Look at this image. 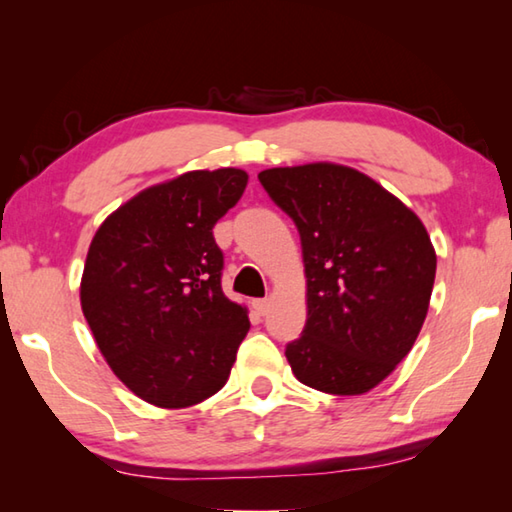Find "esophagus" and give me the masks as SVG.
Segmentation results:
<instances>
[{
    "instance_id": "obj_1",
    "label": "esophagus",
    "mask_w": 512,
    "mask_h": 512,
    "mask_svg": "<svg viewBox=\"0 0 512 512\" xmlns=\"http://www.w3.org/2000/svg\"><path fill=\"white\" fill-rule=\"evenodd\" d=\"M253 307H255V311L259 316H266L268 314V309H271V300L268 298H264V300H255L253 302Z\"/></svg>"
}]
</instances>
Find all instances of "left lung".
Masks as SVG:
<instances>
[{
	"instance_id": "1",
	"label": "left lung",
	"mask_w": 512,
	"mask_h": 512,
	"mask_svg": "<svg viewBox=\"0 0 512 512\" xmlns=\"http://www.w3.org/2000/svg\"><path fill=\"white\" fill-rule=\"evenodd\" d=\"M300 232L307 323L287 345L293 375L332 395H363L418 339L436 250L400 198L352 167L311 162L259 173Z\"/></svg>"
}]
</instances>
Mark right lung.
<instances>
[{
  "label": "right lung",
  "mask_w": 512,
  "mask_h": 512,
  "mask_svg": "<svg viewBox=\"0 0 512 512\" xmlns=\"http://www.w3.org/2000/svg\"><path fill=\"white\" fill-rule=\"evenodd\" d=\"M246 185L241 169L187 171L117 207L92 239L83 316L112 372L144 402L185 409L230 377L250 320L221 289L212 228Z\"/></svg>",
  "instance_id": "add662e5"
}]
</instances>
